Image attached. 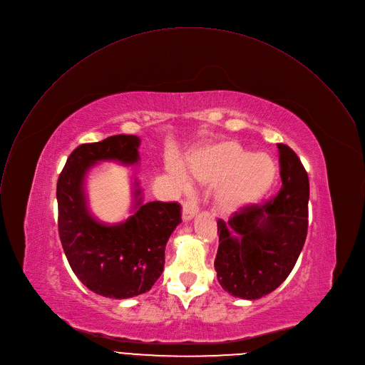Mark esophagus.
<instances>
[{
  "label": "esophagus",
  "instance_id": "1",
  "mask_svg": "<svg viewBox=\"0 0 365 365\" xmlns=\"http://www.w3.org/2000/svg\"><path fill=\"white\" fill-rule=\"evenodd\" d=\"M198 212V200L197 197H190L184 201L182 205V218L185 222L191 220V218Z\"/></svg>",
  "mask_w": 365,
  "mask_h": 365
}]
</instances>
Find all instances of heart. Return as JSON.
<instances>
[{
    "mask_svg": "<svg viewBox=\"0 0 365 365\" xmlns=\"http://www.w3.org/2000/svg\"><path fill=\"white\" fill-rule=\"evenodd\" d=\"M178 178L182 173L174 168ZM191 178L218 185L215 201L225 214H235L262 200L277 175L274 160L266 153H250L235 140H220L194 151L187 160Z\"/></svg>",
    "mask_w": 365,
    "mask_h": 365,
    "instance_id": "1",
    "label": "heart"
}]
</instances>
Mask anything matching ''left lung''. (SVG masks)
Returning <instances> with one entry per match:
<instances>
[{
	"mask_svg": "<svg viewBox=\"0 0 365 365\" xmlns=\"http://www.w3.org/2000/svg\"><path fill=\"white\" fill-rule=\"evenodd\" d=\"M282 188L262 204L217 222V279L226 292L259 299L292 272L308 232L309 180L298 155L277 143Z\"/></svg>",
	"mask_w": 365,
	"mask_h": 365,
	"instance_id": "8db88e82",
	"label": "left lung"
}]
</instances>
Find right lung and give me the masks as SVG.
Instances as JSON below:
<instances>
[{
  "mask_svg": "<svg viewBox=\"0 0 365 365\" xmlns=\"http://www.w3.org/2000/svg\"><path fill=\"white\" fill-rule=\"evenodd\" d=\"M139 143L135 135H113L79 145L57 181V223L64 255L79 280L105 298L126 299L148 292L164 270L167 242L181 223L178 202L143 204L138 182L133 212L125 222L105 225L91 214L85 192L88 171L101 161L136 164Z\"/></svg>",
  "mask_w": 365,
  "mask_h": 365,
  "instance_id": "1",
  "label": "right lung"
}]
</instances>
